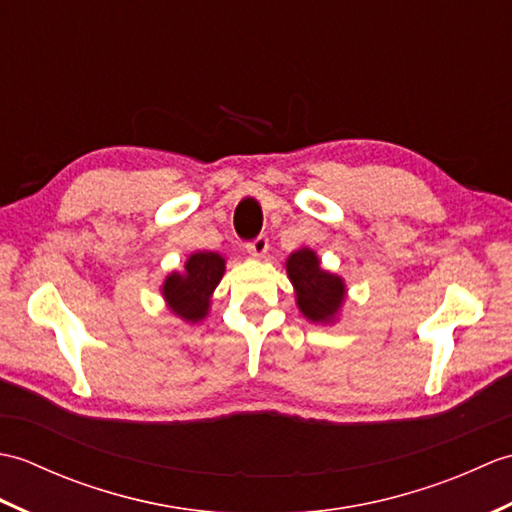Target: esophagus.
Listing matches in <instances>:
<instances>
[{"label":"esophagus","instance_id":"obj_1","mask_svg":"<svg viewBox=\"0 0 512 512\" xmlns=\"http://www.w3.org/2000/svg\"><path fill=\"white\" fill-rule=\"evenodd\" d=\"M246 250H248L250 255H255V257H264L266 250H268V237L259 235L257 239H253V242L246 244Z\"/></svg>","mask_w":512,"mask_h":512}]
</instances>
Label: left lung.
<instances>
[{
  "label": "left lung",
  "mask_w": 512,
  "mask_h": 512,
  "mask_svg": "<svg viewBox=\"0 0 512 512\" xmlns=\"http://www.w3.org/2000/svg\"><path fill=\"white\" fill-rule=\"evenodd\" d=\"M286 273L299 312L310 323L332 325L339 321L347 299V286L341 275H334L321 266L319 255L303 246L286 259Z\"/></svg>",
  "instance_id": "1"
}]
</instances>
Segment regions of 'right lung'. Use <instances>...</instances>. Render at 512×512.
I'll return each instance as SVG.
<instances>
[{
    "label": "right lung",
    "mask_w": 512,
    "mask_h": 512,
    "mask_svg": "<svg viewBox=\"0 0 512 512\" xmlns=\"http://www.w3.org/2000/svg\"><path fill=\"white\" fill-rule=\"evenodd\" d=\"M226 270V259L211 250L191 253L182 270H173L160 286L167 308L184 323H200L211 310L213 292Z\"/></svg>",
    "instance_id": "1"
}]
</instances>
